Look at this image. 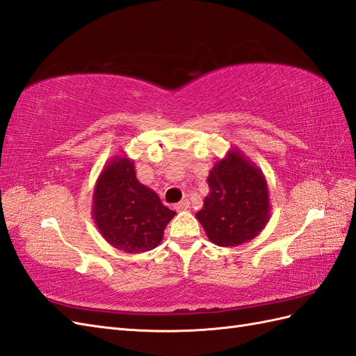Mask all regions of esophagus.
I'll list each match as a JSON object with an SVG mask.
<instances>
[{"label":"esophagus","mask_w":356,"mask_h":356,"mask_svg":"<svg viewBox=\"0 0 356 356\" xmlns=\"http://www.w3.org/2000/svg\"><path fill=\"white\" fill-rule=\"evenodd\" d=\"M175 209H176L177 212H181V211H188V209H189V202H188V200H181L180 203L175 204Z\"/></svg>","instance_id":"esophagus-1"}]
</instances>
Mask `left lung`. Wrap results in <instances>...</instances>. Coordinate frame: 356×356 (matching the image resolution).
<instances>
[{
	"label": "left lung",
	"mask_w": 356,
	"mask_h": 356,
	"mask_svg": "<svg viewBox=\"0 0 356 356\" xmlns=\"http://www.w3.org/2000/svg\"><path fill=\"white\" fill-rule=\"evenodd\" d=\"M209 195L195 218L218 247H239L265 229L270 215L263 171L239 149H230L207 177Z\"/></svg>",
	"instance_id": "left-lung-1"
}]
</instances>
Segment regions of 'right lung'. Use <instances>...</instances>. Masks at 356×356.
Instances as JSON below:
<instances>
[{
	"instance_id": "add662e5",
	"label": "right lung",
	"mask_w": 356,
	"mask_h": 356,
	"mask_svg": "<svg viewBox=\"0 0 356 356\" xmlns=\"http://www.w3.org/2000/svg\"><path fill=\"white\" fill-rule=\"evenodd\" d=\"M91 215L111 247L129 254L156 248L176 212L161 203L153 189L140 184L134 161L114 156L100 172Z\"/></svg>"
}]
</instances>
